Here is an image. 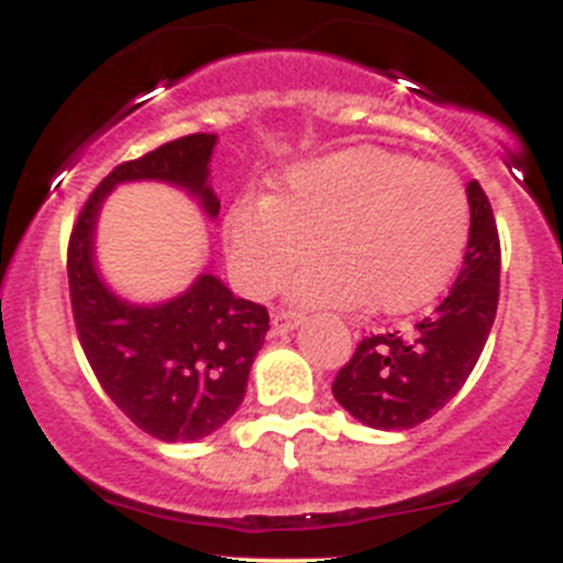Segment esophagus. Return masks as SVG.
Instances as JSON below:
<instances>
[{
    "instance_id": "1",
    "label": "esophagus",
    "mask_w": 563,
    "mask_h": 563,
    "mask_svg": "<svg viewBox=\"0 0 563 563\" xmlns=\"http://www.w3.org/2000/svg\"><path fill=\"white\" fill-rule=\"evenodd\" d=\"M302 313L299 310H291V308H283V310H275L272 313V329H275L277 334L283 332H291V329H297L299 323H302Z\"/></svg>"
}]
</instances>
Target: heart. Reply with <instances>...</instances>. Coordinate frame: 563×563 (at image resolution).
Here are the masks:
<instances>
[{
  "label": "heart",
  "mask_w": 563,
  "mask_h": 563,
  "mask_svg": "<svg viewBox=\"0 0 563 563\" xmlns=\"http://www.w3.org/2000/svg\"><path fill=\"white\" fill-rule=\"evenodd\" d=\"M231 264L255 297L291 283L305 305L387 316L422 310L457 275L471 236L463 179L400 152L360 146L299 163L280 190L240 201L229 214Z\"/></svg>",
  "instance_id": "obj_1"
}]
</instances>
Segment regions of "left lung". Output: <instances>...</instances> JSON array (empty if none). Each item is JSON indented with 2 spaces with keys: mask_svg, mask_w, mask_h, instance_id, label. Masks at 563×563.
<instances>
[{
  "mask_svg": "<svg viewBox=\"0 0 563 563\" xmlns=\"http://www.w3.org/2000/svg\"><path fill=\"white\" fill-rule=\"evenodd\" d=\"M471 236L446 297L408 332L362 338L338 371L332 395L378 430H406L457 395L479 362L498 308L501 240L485 190L468 181Z\"/></svg>",
  "mask_w": 563,
  "mask_h": 563,
  "instance_id": "8db88e82",
  "label": "left lung"
}]
</instances>
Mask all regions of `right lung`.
<instances>
[{
    "label": "right lung",
    "mask_w": 563,
    "mask_h": 563,
    "mask_svg": "<svg viewBox=\"0 0 563 563\" xmlns=\"http://www.w3.org/2000/svg\"><path fill=\"white\" fill-rule=\"evenodd\" d=\"M212 150L214 135L192 133L119 163L89 192L67 245L73 321L87 362L119 411L161 441L203 439L240 408L269 313L212 275L161 308L124 305L95 272V218L108 190L128 179L187 187L214 218L220 201L207 185Z\"/></svg>",
    "instance_id": "add662e5"
}]
</instances>
